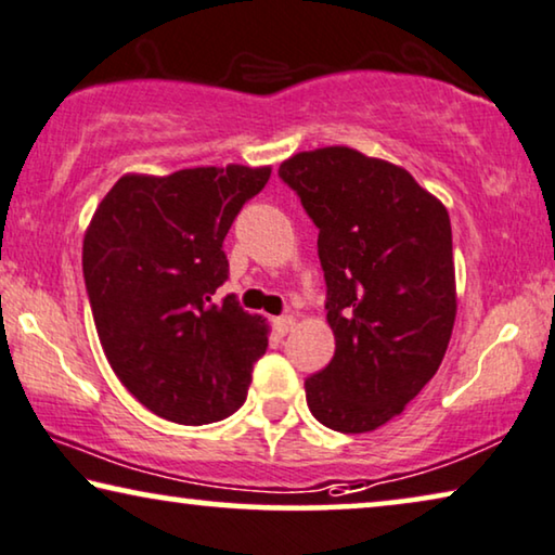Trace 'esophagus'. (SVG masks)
I'll return each instance as SVG.
<instances>
[{"mask_svg": "<svg viewBox=\"0 0 555 555\" xmlns=\"http://www.w3.org/2000/svg\"><path fill=\"white\" fill-rule=\"evenodd\" d=\"M294 326H296V319L294 317H279V319H274V328H276L279 336H286Z\"/></svg>", "mask_w": 555, "mask_h": 555, "instance_id": "1", "label": "esophagus"}]
</instances>
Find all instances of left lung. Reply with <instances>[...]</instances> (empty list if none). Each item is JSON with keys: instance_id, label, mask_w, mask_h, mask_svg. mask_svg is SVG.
<instances>
[{"instance_id": "8db88e82", "label": "left lung", "mask_w": 555, "mask_h": 555, "mask_svg": "<svg viewBox=\"0 0 555 555\" xmlns=\"http://www.w3.org/2000/svg\"><path fill=\"white\" fill-rule=\"evenodd\" d=\"M319 229L326 319L336 351L306 378L313 418L366 434L431 382L456 319L451 219L406 169L349 146L279 167Z\"/></svg>"}]
</instances>
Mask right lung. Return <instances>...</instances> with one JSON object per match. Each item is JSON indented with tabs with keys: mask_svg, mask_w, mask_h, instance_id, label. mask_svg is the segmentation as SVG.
<instances>
[{
	"mask_svg": "<svg viewBox=\"0 0 555 555\" xmlns=\"http://www.w3.org/2000/svg\"><path fill=\"white\" fill-rule=\"evenodd\" d=\"M269 167L127 173L96 206L81 269L99 341L127 391L156 416L202 426L246 401L269 326L217 288L224 238Z\"/></svg>",
	"mask_w": 555,
	"mask_h": 555,
	"instance_id": "add662e5",
	"label": "right lung"
}]
</instances>
